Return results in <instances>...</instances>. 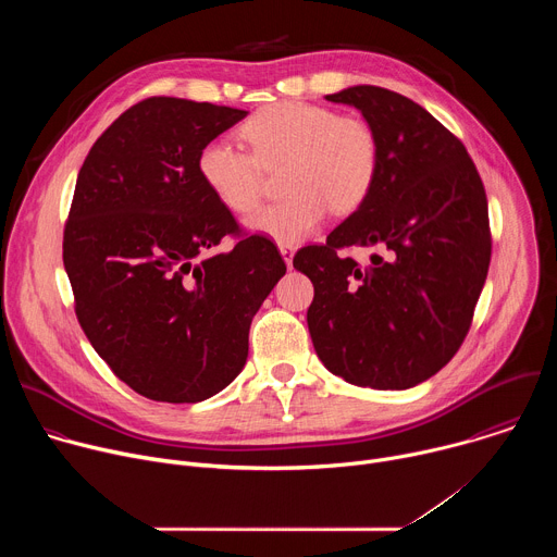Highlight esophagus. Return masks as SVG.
I'll use <instances>...</instances> for the list:
<instances>
[{
  "instance_id": "1",
  "label": "esophagus",
  "mask_w": 557,
  "mask_h": 557,
  "mask_svg": "<svg viewBox=\"0 0 557 557\" xmlns=\"http://www.w3.org/2000/svg\"><path fill=\"white\" fill-rule=\"evenodd\" d=\"M280 253H282V258H284L286 267L290 269V264H293V256H295V247H290V245H280Z\"/></svg>"
}]
</instances>
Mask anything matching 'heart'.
Masks as SVG:
<instances>
[{
	"label": "heart",
	"mask_w": 557,
	"mask_h": 557,
	"mask_svg": "<svg viewBox=\"0 0 557 557\" xmlns=\"http://www.w3.org/2000/svg\"><path fill=\"white\" fill-rule=\"evenodd\" d=\"M251 153L228 140H209L198 153V174L215 200L233 213H251L267 172L286 165L290 196L249 218L247 226L280 245H297L322 226L329 211H357L379 170V136L361 116H342L304 101L273 103L240 127Z\"/></svg>",
	"instance_id": "heart-1"
}]
</instances>
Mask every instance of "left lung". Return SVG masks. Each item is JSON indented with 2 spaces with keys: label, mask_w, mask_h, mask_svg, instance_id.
Segmentation results:
<instances>
[{
  "label": "left lung",
  "mask_w": 557,
  "mask_h": 557,
  "mask_svg": "<svg viewBox=\"0 0 557 557\" xmlns=\"http://www.w3.org/2000/svg\"><path fill=\"white\" fill-rule=\"evenodd\" d=\"M357 108L379 136L363 205L295 253L314 286L306 312L317 357L352 385L408 389L460 348L487 280V196L465 145L412 99L376 86L326 97ZM376 248L361 268L341 251Z\"/></svg>",
  "instance_id": "left-lung-1"
}]
</instances>
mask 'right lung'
I'll list each match as a JSON object with an SVG mask.
<instances>
[{
    "label": "right lung",
    "mask_w": 557,
    "mask_h": 557,
    "mask_svg": "<svg viewBox=\"0 0 557 557\" xmlns=\"http://www.w3.org/2000/svg\"><path fill=\"white\" fill-rule=\"evenodd\" d=\"M247 116L151 97L125 110L78 172L63 231L74 312L112 372L151 401L198 404L249 357V329L286 273L198 174L200 149ZM237 234L226 255L222 236Z\"/></svg>",
    "instance_id": "obj_1"
}]
</instances>
